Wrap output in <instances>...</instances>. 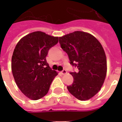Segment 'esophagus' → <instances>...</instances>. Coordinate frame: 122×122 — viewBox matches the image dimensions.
Here are the masks:
<instances>
[{"label": "esophagus", "instance_id": "34e87169", "mask_svg": "<svg viewBox=\"0 0 122 122\" xmlns=\"http://www.w3.org/2000/svg\"><path fill=\"white\" fill-rule=\"evenodd\" d=\"M61 73H62V74H65L67 73V71H66V70H63L61 72Z\"/></svg>", "mask_w": 122, "mask_h": 122}]
</instances>
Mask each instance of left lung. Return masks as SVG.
I'll use <instances>...</instances> for the list:
<instances>
[{
  "label": "left lung",
  "mask_w": 122,
  "mask_h": 122,
  "mask_svg": "<svg viewBox=\"0 0 122 122\" xmlns=\"http://www.w3.org/2000/svg\"><path fill=\"white\" fill-rule=\"evenodd\" d=\"M61 48L77 73H70L73 83L67 86L69 92L81 101L94 97L101 89L107 73V60L103 46L87 32L75 31L59 37Z\"/></svg>",
  "instance_id": "left-lung-1"
}]
</instances>
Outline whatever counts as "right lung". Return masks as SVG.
Listing matches in <instances>:
<instances>
[{
	"label": "right lung",
	"mask_w": 122,
	"mask_h": 122,
	"mask_svg": "<svg viewBox=\"0 0 122 122\" xmlns=\"http://www.w3.org/2000/svg\"><path fill=\"white\" fill-rule=\"evenodd\" d=\"M59 41L58 36L41 31L22 37L14 49L11 70L16 84L25 97L37 100L45 97L58 73L46 61L48 51Z\"/></svg>",
	"instance_id": "1"
}]
</instances>
